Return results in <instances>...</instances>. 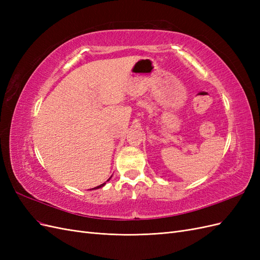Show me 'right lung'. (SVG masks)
Here are the masks:
<instances>
[{"instance_id":"add662e5","label":"right lung","mask_w":260,"mask_h":260,"mask_svg":"<svg viewBox=\"0 0 260 260\" xmlns=\"http://www.w3.org/2000/svg\"><path fill=\"white\" fill-rule=\"evenodd\" d=\"M112 179V177L111 178H109L107 181H109V180H111ZM107 181H106V182H107ZM106 182H104L103 184H101V185H99V186H95V187H93V188H90V190H96V188H100V187H103L105 184H106Z\"/></svg>"}]
</instances>
